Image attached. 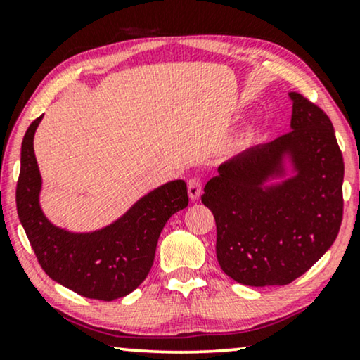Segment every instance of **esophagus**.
<instances>
[{"label": "esophagus", "mask_w": 360, "mask_h": 360, "mask_svg": "<svg viewBox=\"0 0 360 360\" xmlns=\"http://www.w3.org/2000/svg\"><path fill=\"white\" fill-rule=\"evenodd\" d=\"M201 188H203V181H201L200 176H193V179L188 180V196L191 201L200 198Z\"/></svg>", "instance_id": "esophagus-1"}]
</instances>
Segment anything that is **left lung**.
<instances>
[{
    "mask_svg": "<svg viewBox=\"0 0 360 360\" xmlns=\"http://www.w3.org/2000/svg\"><path fill=\"white\" fill-rule=\"evenodd\" d=\"M292 131L218 167L201 196L223 272L249 287L288 285L323 257L342 221L344 160L333 122L292 91ZM288 155L297 174L277 186Z\"/></svg>",
    "mask_w": 360,
    "mask_h": 360,
    "instance_id": "obj_1",
    "label": "left lung"
}]
</instances>
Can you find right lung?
I'll return each instance as SVG.
<instances>
[{"instance_id": "1", "label": "right lung", "mask_w": 360, "mask_h": 360, "mask_svg": "<svg viewBox=\"0 0 360 360\" xmlns=\"http://www.w3.org/2000/svg\"><path fill=\"white\" fill-rule=\"evenodd\" d=\"M41 120L39 116L32 121L24 134L16 186L18 216L34 254L49 277L82 297L103 302L126 297L149 274L167 221L188 206L186 184L174 180L159 186L95 233L75 234L56 228L39 205L42 180L32 141Z\"/></svg>"}]
</instances>
